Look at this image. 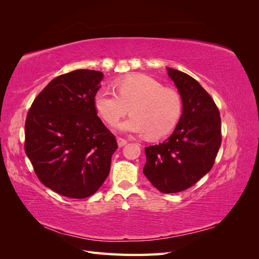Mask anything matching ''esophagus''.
<instances>
[{"instance_id": "esophagus-1", "label": "esophagus", "mask_w": 259, "mask_h": 259, "mask_svg": "<svg viewBox=\"0 0 259 259\" xmlns=\"http://www.w3.org/2000/svg\"><path fill=\"white\" fill-rule=\"evenodd\" d=\"M116 142H117V145H119V147H124L125 145L127 144V140L124 139V138H121V137H117Z\"/></svg>"}]
</instances>
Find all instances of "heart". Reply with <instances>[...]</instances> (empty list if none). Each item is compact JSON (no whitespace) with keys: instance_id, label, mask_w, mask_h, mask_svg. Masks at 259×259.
<instances>
[{"instance_id":"obj_1","label":"heart","mask_w":259,"mask_h":259,"mask_svg":"<svg viewBox=\"0 0 259 259\" xmlns=\"http://www.w3.org/2000/svg\"><path fill=\"white\" fill-rule=\"evenodd\" d=\"M116 93L101 88L94 97L99 115L110 125L127 114L126 121L117 125L124 132L147 134L151 139L165 136L174 130L183 112V100L173 89L163 88L146 74H130L117 80Z\"/></svg>"}]
</instances>
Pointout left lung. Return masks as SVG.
Here are the masks:
<instances>
[{
	"label": "left lung",
	"mask_w": 259,
	"mask_h": 259,
	"mask_svg": "<svg viewBox=\"0 0 259 259\" xmlns=\"http://www.w3.org/2000/svg\"><path fill=\"white\" fill-rule=\"evenodd\" d=\"M183 100V114L165 142L145 148L144 174L162 193L184 191L213 167L222 145L219 110L192 76L167 68Z\"/></svg>",
	"instance_id": "1"
}]
</instances>
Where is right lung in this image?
<instances>
[{"mask_svg":"<svg viewBox=\"0 0 259 259\" xmlns=\"http://www.w3.org/2000/svg\"><path fill=\"white\" fill-rule=\"evenodd\" d=\"M103 76L80 69L55 77L27 114L26 154L40 182L64 197H91L110 171L116 139L94 105Z\"/></svg>","mask_w":259,"mask_h":259,"instance_id":"1","label":"right lung"}]
</instances>
